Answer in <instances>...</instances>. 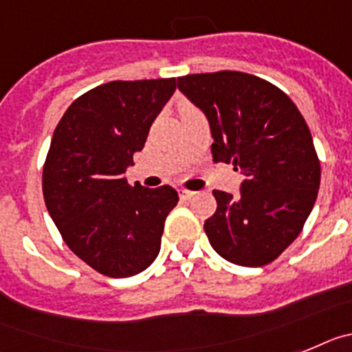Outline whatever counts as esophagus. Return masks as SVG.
<instances>
[{
  "label": "esophagus",
  "mask_w": 352,
  "mask_h": 352,
  "mask_svg": "<svg viewBox=\"0 0 352 352\" xmlns=\"http://www.w3.org/2000/svg\"><path fill=\"white\" fill-rule=\"evenodd\" d=\"M179 197L180 200H189V198L195 197V193L193 191H189V189H179Z\"/></svg>",
  "instance_id": "1"
}]
</instances>
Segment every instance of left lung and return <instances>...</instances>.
<instances>
[{
  "label": "left lung",
  "instance_id": "left-lung-1",
  "mask_svg": "<svg viewBox=\"0 0 352 352\" xmlns=\"http://www.w3.org/2000/svg\"><path fill=\"white\" fill-rule=\"evenodd\" d=\"M206 113L212 161L244 175L241 197L214 189L218 209L204 225L225 261L261 267L301 234L320 184V161L303 115L285 91L258 76L219 70L177 78Z\"/></svg>",
  "mask_w": 352,
  "mask_h": 352
}]
</instances>
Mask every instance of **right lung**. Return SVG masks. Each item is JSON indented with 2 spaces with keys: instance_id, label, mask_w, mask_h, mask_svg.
<instances>
[{
  "instance_id": "obj_1",
  "label": "right lung",
  "mask_w": 352,
  "mask_h": 352,
  "mask_svg": "<svg viewBox=\"0 0 352 352\" xmlns=\"http://www.w3.org/2000/svg\"><path fill=\"white\" fill-rule=\"evenodd\" d=\"M175 91V78L109 81L70 104L54 129L42 193L62 239L109 278L145 271L157 256L172 186L146 189L124 177L152 122Z\"/></svg>"
}]
</instances>
